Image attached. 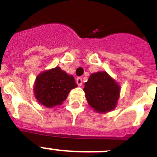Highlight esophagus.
I'll use <instances>...</instances> for the list:
<instances>
[{
	"label": "esophagus",
	"mask_w": 157,
	"mask_h": 157,
	"mask_svg": "<svg viewBox=\"0 0 157 157\" xmlns=\"http://www.w3.org/2000/svg\"><path fill=\"white\" fill-rule=\"evenodd\" d=\"M76 82H77L78 86H81L82 85V77H78L76 78Z\"/></svg>",
	"instance_id": "obj_1"
}]
</instances>
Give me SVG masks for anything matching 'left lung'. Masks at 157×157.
I'll list each match as a JSON object with an SVG mask.
<instances>
[{"instance_id":"8db88e82","label":"left lung","mask_w":157,"mask_h":157,"mask_svg":"<svg viewBox=\"0 0 157 157\" xmlns=\"http://www.w3.org/2000/svg\"><path fill=\"white\" fill-rule=\"evenodd\" d=\"M83 90L88 103L98 113L114 109L120 93L118 85L105 71L92 74Z\"/></svg>"}]
</instances>
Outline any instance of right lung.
I'll return each instance as SVG.
<instances>
[{"label": "right lung", "mask_w": 157, "mask_h": 157, "mask_svg": "<svg viewBox=\"0 0 157 157\" xmlns=\"http://www.w3.org/2000/svg\"><path fill=\"white\" fill-rule=\"evenodd\" d=\"M77 87L72 75L59 67L44 71L37 76L34 92L39 103L47 107L61 105L71 90Z\"/></svg>", "instance_id": "add662e5"}]
</instances>
